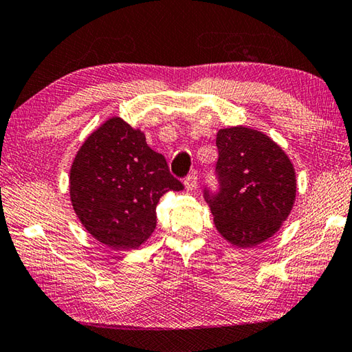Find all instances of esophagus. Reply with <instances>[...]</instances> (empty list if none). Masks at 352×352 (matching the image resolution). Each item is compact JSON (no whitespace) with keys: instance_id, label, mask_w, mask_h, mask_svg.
Instances as JSON below:
<instances>
[{"instance_id":"34e87169","label":"esophagus","mask_w":352,"mask_h":352,"mask_svg":"<svg viewBox=\"0 0 352 352\" xmlns=\"http://www.w3.org/2000/svg\"><path fill=\"white\" fill-rule=\"evenodd\" d=\"M197 184H198V178H197L195 174H190V175L186 177V180H184L186 190H195Z\"/></svg>"}]
</instances>
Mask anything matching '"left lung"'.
<instances>
[{
    "instance_id": "8db88e82",
    "label": "left lung",
    "mask_w": 352,
    "mask_h": 352,
    "mask_svg": "<svg viewBox=\"0 0 352 352\" xmlns=\"http://www.w3.org/2000/svg\"><path fill=\"white\" fill-rule=\"evenodd\" d=\"M219 192H204L217 230L249 249L276 233L293 209L296 172L276 142L258 129L223 128L217 134Z\"/></svg>"
}]
</instances>
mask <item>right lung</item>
<instances>
[{
    "label": "right lung",
    "mask_w": 352,
    "mask_h": 352,
    "mask_svg": "<svg viewBox=\"0 0 352 352\" xmlns=\"http://www.w3.org/2000/svg\"><path fill=\"white\" fill-rule=\"evenodd\" d=\"M182 189L166 158L117 116L87 137L70 169L76 215L89 235L113 250L140 247L155 230L163 194Z\"/></svg>",
    "instance_id": "add662e5"
}]
</instances>
